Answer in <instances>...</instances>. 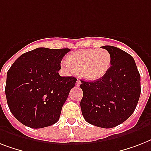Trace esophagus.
Segmentation results:
<instances>
[{
    "label": "esophagus",
    "instance_id": "34e87169",
    "mask_svg": "<svg viewBox=\"0 0 151 151\" xmlns=\"http://www.w3.org/2000/svg\"><path fill=\"white\" fill-rule=\"evenodd\" d=\"M81 84V81L78 80V81H77V82H76V85H77V86H80Z\"/></svg>",
    "mask_w": 151,
    "mask_h": 151
}]
</instances>
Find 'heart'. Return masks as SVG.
<instances>
[{"mask_svg":"<svg viewBox=\"0 0 151 151\" xmlns=\"http://www.w3.org/2000/svg\"><path fill=\"white\" fill-rule=\"evenodd\" d=\"M62 66L73 72L79 70L81 78L89 81L99 80L107 73L111 65V55L104 48L82 49L66 57Z\"/></svg>","mask_w":151,"mask_h":151,"instance_id":"heart-1","label":"heart"}]
</instances>
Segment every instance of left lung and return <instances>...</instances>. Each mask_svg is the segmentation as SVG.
Segmentation results:
<instances>
[{"label":"left lung","mask_w":151,"mask_h":151,"mask_svg":"<svg viewBox=\"0 0 151 151\" xmlns=\"http://www.w3.org/2000/svg\"><path fill=\"white\" fill-rule=\"evenodd\" d=\"M102 48L110 52L111 66L99 80L81 81V108L88 123L110 129L133 114L140 96V74L129 53L110 45Z\"/></svg>","instance_id":"1"}]
</instances>
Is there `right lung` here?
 <instances>
[{"label": "right lung", "instance_id": "obj_1", "mask_svg": "<svg viewBox=\"0 0 151 151\" xmlns=\"http://www.w3.org/2000/svg\"><path fill=\"white\" fill-rule=\"evenodd\" d=\"M70 48H37L21 55L7 73L9 110L26 126L41 129L56 123L77 78L59 74Z\"/></svg>", "mask_w": 151, "mask_h": 151}]
</instances>
